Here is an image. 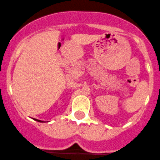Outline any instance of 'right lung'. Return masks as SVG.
Listing matches in <instances>:
<instances>
[{
	"label": "right lung",
	"instance_id": "obj_1",
	"mask_svg": "<svg viewBox=\"0 0 160 160\" xmlns=\"http://www.w3.org/2000/svg\"><path fill=\"white\" fill-rule=\"evenodd\" d=\"M34 120H36V121H38V122H42V121H41V120H38V119H34Z\"/></svg>",
	"mask_w": 160,
	"mask_h": 160
}]
</instances>
